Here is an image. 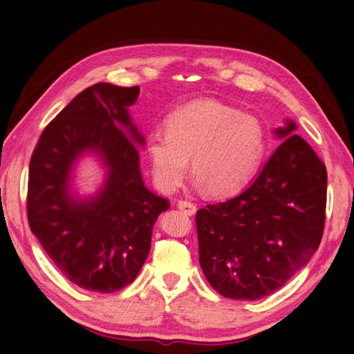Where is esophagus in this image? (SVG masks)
Segmentation results:
<instances>
[{
    "instance_id": "esophagus-1",
    "label": "esophagus",
    "mask_w": 354,
    "mask_h": 354,
    "mask_svg": "<svg viewBox=\"0 0 354 354\" xmlns=\"http://www.w3.org/2000/svg\"><path fill=\"white\" fill-rule=\"evenodd\" d=\"M178 208L180 211H184L188 216H193L196 212V205L190 201H178Z\"/></svg>"
}]
</instances>
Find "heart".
Returning <instances> with one entry per match:
<instances>
[{
	"mask_svg": "<svg viewBox=\"0 0 354 354\" xmlns=\"http://www.w3.org/2000/svg\"><path fill=\"white\" fill-rule=\"evenodd\" d=\"M266 149L267 133L258 118L209 100L180 106L167 118L166 134L146 140L152 176L162 192L180 185L192 158L193 175L216 197L248 185Z\"/></svg>",
	"mask_w": 354,
	"mask_h": 354,
	"instance_id": "b5f03b06",
	"label": "heart"
}]
</instances>
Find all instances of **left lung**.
I'll return each mask as SVG.
<instances>
[{
  "label": "left lung",
  "instance_id": "8db88e82",
  "mask_svg": "<svg viewBox=\"0 0 354 354\" xmlns=\"http://www.w3.org/2000/svg\"><path fill=\"white\" fill-rule=\"evenodd\" d=\"M288 120L285 138L250 187L196 212L199 262L217 292L234 300L273 294L322 243L327 171Z\"/></svg>",
  "mask_w": 354,
  "mask_h": 354
}]
</instances>
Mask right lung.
<instances>
[{
	"label": "right lung",
	"instance_id": "1",
	"mask_svg": "<svg viewBox=\"0 0 354 354\" xmlns=\"http://www.w3.org/2000/svg\"><path fill=\"white\" fill-rule=\"evenodd\" d=\"M140 87L97 83L48 123L30 160L27 216L31 232L62 274L87 291L114 292L134 281L151 250L152 227L166 197L146 188L140 174L143 143L128 109ZM87 150L109 169L93 200L77 201L68 178Z\"/></svg>",
	"mask_w": 354,
	"mask_h": 354
}]
</instances>
